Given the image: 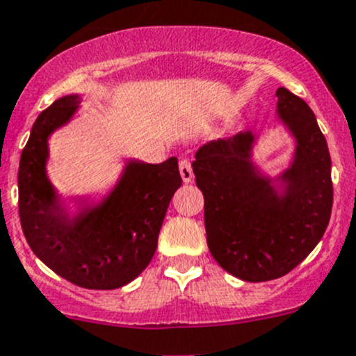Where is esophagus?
<instances>
[{
	"label": "esophagus",
	"instance_id": "1",
	"mask_svg": "<svg viewBox=\"0 0 356 356\" xmlns=\"http://www.w3.org/2000/svg\"><path fill=\"white\" fill-rule=\"evenodd\" d=\"M179 172H181V177L186 184H188V182H191L193 177H195L191 163H189V160H186V158H182V160L179 161Z\"/></svg>",
	"mask_w": 356,
	"mask_h": 356
}]
</instances>
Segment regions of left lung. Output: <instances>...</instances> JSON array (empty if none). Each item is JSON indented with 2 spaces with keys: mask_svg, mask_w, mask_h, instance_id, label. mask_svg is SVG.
<instances>
[{
  "mask_svg": "<svg viewBox=\"0 0 356 356\" xmlns=\"http://www.w3.org/2000/svg\"><path fill=\"white\" fill-rule=\"evenodd\" d=\"M277 99L275 116L294 140L285 170L271 175L254 160L261 139L254 130L203 144L193 161L210 254L243 282L294 270L322 240L332 212V163L315 115L287 88Z\"/></svg>",
  "mask_w": 356,
  "mask_h": 356,
  "instance_id": "left-lung-1",
  "label": "left lung"
}]
</instances>
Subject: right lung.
<instances>
[{
	"mask_svg": "<svg viewBox=\"0 0 356 356\" xmlns=\"http://www.w3.org/2000/svg\"><path fill=\"white\" fill-rule=\"evenodd\" d=\"M78 94L44 109L20 154L19 216L31 250L58 277L92 291H111L147 268L174 193L181 188L177 158L160 165L127 158L102 198L74 196V210L48 177V140L79 109Z\"/></svg>",
	"mask_w": 356,
	"mask_h": 356,
	"instance_id": "right-lung-1",
	"label": "right lung"
}]
</instances>
